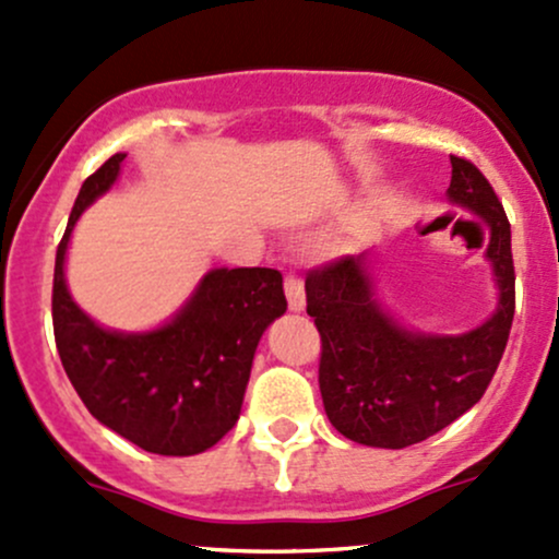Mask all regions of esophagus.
<instances>
[{
	"instance_id": "34e87169",
	"label": "esophagus",
	"mask_w": 559,
	"mask_h": 559,
	"mask_svg": "<svg viewBox=\"0 0 559 559\" xmlns=\"http://www.w3.org/2000/svg\"><path fill=\"white\" fill-rule=\"evenodd\" d=\"M284 292H286V299H289V310L294 312L305 310V302H308V299H305V284L297 273L286 275Z\"/></svg>"
}]
</instances>
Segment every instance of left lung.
Masks as SVG:
<instances>
[{"instance_id":"8db88e82","label":"left lung","mask_w":559,"mask_h":559,"mask_svg":"<svg viewBox=\"0 0 559 559\" xmlns=\"http://www.w3.org/2000/svg\"><path fill=\"white\" fill-rule=\"evenodd\" d=\"M453 204L490 225L488 260L499 308L462 336L411 334L371 297L364 257H336L308 270V316L321 334L323 408L336 432L373 449H406L440 432L488 390L514 318L512 230L499 195L469 158L451 156Z\"/></svg>"}]
</instances>
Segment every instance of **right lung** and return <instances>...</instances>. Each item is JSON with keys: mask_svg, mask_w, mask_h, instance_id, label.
Wrapping results in <instances>:
<instances>
[{"mask_svg": "<svg viewBox=\"0 0 559 559\" xmlns=\"http://www.w3.org/2000/svg\"><path fill=\"white\" fill-rule=\"evenodd\" d=\"M124 153L84 180L58 243L52 329L73 390L97 421L162 456L212 449L241 414L262 331L286 312L273 267L212 270L175 321L151 334H114L73 305L63 278L69 236L92 201L114 186Z\"/></svg>", "mask_w": 559, "mask_h": 559, "instance_id": "obj_1", "label": "right lung"}]
</instances>
